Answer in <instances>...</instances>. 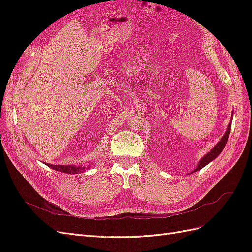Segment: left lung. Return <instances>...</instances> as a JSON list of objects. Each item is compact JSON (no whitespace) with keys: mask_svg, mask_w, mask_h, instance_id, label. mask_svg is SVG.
Listing matches in <instances>:
<instances>
[{"mask_svg":"<svg viewBox=\"0 0 252 252\" xmlns=\"http://www.w3.org/2000/svg\"><path fill=\"white\" fill-rule=\"evenodd\" d=\"M232 120V119H231ZM230 129H231V122L229 123V125H228V128H227V130H226V132H225V134H224V136L222 139H220V141L216 145L215 147H213L207 155L206 156H204L202 158H201V161L199 162V164H197V167L196 168L192 171V173L193 172H195V171H197V170H200V169H202L203 167H205L206 165L207 164H209L210 162H212L213 159H215L220 152L223 151V149H224V147L226 146V144H227V141H228V138H229V133H230Z\"/></svg>","mask_w":252,"mask_h":252,"instance_id":"1","label":"left lung"}]
</instances>
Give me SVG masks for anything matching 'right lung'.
Instances as JSON below:
<instances>
[{
    "label": "right lung",
    "mask_w": 252,
    "mask_h": 252,
    "mask_svg": "<svg viewBox=\"0 0 252 252\" xmlns=\"http://www.w3.org/2000/svg\"><path fill=\"white\" fill-rule=\"evenodd\" d=\"M50 168L53 170H57L63 173H69V174H77V173H82L85 172L88 168H86L85 166H75V165H51V164H46Z\"/></svg>",
    "instance_id": "right-lung-1"
}]
</instances>
